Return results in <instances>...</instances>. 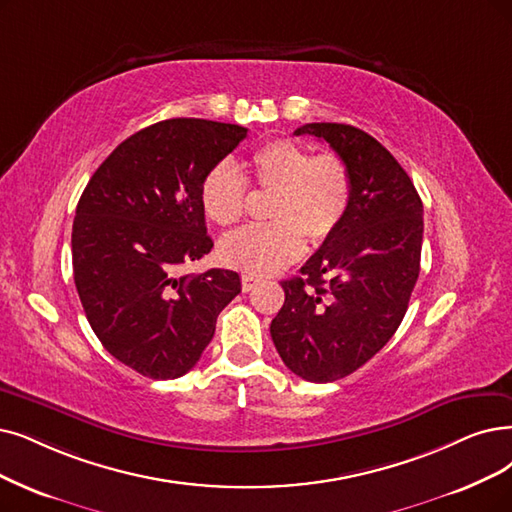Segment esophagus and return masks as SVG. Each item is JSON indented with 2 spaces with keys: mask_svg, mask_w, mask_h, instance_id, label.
Wrapping results in <instances>:
<instances>
[{
  "mask_svg": "<svg viewBox=\"0 0 512 512\" xmlns=\"http://www.w3.org/2000/svg\"><path fill=\"white\" fill-rule=\"evenodd\" d=\"M258 285V279L256 277H252V275H243L241 277V288H243V292H252L254 288Z\"/></svg>",
  "mask_w": 512,
  "mask_h": 512,
  "instance_id": "obj_1",
  "label": "esophagus"
}]
</instances>
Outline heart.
I'll use <instances>...</instances> for the list:
<instances>
[{
    "label": "heart",
    "mask_w": 512,
    "mask_h": 512,
    "mask_svg": "<svg viewBox=\"0 0 512 512\" xmlns=\"http://www.w3.org/2000/svg\"><path fill=\"white\" fill-rule=\"evenodd\" d=\"M250 176L262 191H273V222L252 224L220 241V258L248 275H271L296 262L304 237L313 245L330 239L349 212L353 180L336 153L311 155L290 138L260 145L250 157ZM201 206L220 227H231L248 210V180L231 161H220L201 182Z\"/></svg>",
    "instance_id": "b5f03b06"
}]
</instances>
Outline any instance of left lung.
Masks as SVG:
<instances>
[{
  "mask_svg": "<svg viewBox=\"0 0 512 512\" xmlns=\"http://www.w3.org/2000/svg\"><path fill=\"white\" fill-rule=\"evenodd\" d=\"M296 136L325 140L351 170L353 197L340 229L281 281L271 323L275 349L309 382L353 374L393 338L420 273L422 201L380 142L346 124H306Z\"/></svg>",
  "mask_w": 512,
  "mask_h": 512,
  "instance_id": "left-lung-1",
  "label": "left lung"
}]
</instances>
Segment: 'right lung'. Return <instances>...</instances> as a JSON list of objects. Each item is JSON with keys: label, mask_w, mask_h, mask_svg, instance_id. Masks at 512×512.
<instances>
[{"label": "right lung", "mask_w": 512, "mask_h": 512, "mask_svg": "<svg viewBox=\"0 0 512 512\" xmlns=\"http://www.w3.org/2000/svg\"><path fill=\"white\" fill-rule=\"evenodd\" d=\"M245 134L195 117L157 121L121 142L79 197L71 252L81 306L102 346L142 376L187 374L241 292L235 271L176 269L214 248L201 182Z\"/></svg>", "instance_id": "add662e5"}]
</instances>
